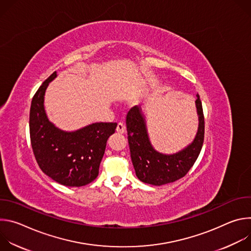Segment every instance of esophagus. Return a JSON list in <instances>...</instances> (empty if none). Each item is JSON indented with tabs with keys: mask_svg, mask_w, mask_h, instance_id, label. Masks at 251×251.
Listing matches in <instances>:
<instances>
[{
	"mask_svg": "<svg viewBox=\"0 0 251 251\" xmlns=\"http://www.w3.org/2000/svg\"><path fill=\"white\" fill-rule=\"evenodd\" d=\"M125 125L122 123V122H119L118 124H117V128H116V131L118 132V133H121V134H123L124 132H125Z\"/></svg>",
	"mask_w": 251,
	"mask_h": 251,
	"instance_id": "obj_1",
	"label": "esophagus"
}]
</instances>
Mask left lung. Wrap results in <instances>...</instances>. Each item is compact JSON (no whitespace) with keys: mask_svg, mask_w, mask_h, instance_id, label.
Here are the masks:
<instances>
[{"mask_svg":"<svg viewBox=\"0 0 251 251\" xmlns=\"http://www.w3.org/2000/svg\"><path fill=\"white\" fill-rule=\"evenodd\" d=\"M196 100L199 114V130L194 142L183 151L163 155L155 151L148 138L144 116L138 106L129 110L126 117L128 144L131 160L140 181L162 186L177 181L187 175L197 161L204 138V116L200 95Z\"/></svg>","mask_w":251,"mask_h":251,"instance_id":"left-lung-1","label":"left lung"}]
</instances>
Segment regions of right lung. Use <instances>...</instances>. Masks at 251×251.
Instances as JSON below:
<instances>
[{
    "mask_svg": "<svg viewBox=\"0 0 251 251\" xmlns=\"http://www.w3.org/2000/svg\"><path fill=\"white\" fill-rule=\"evenodd\" d=\"M55 76L54 71L32 97L30 144L39 167L47 176L63 186L82 187L97 177L107 139L115 133L117 123H94L75 132H63L54 127L46 115L44 98Z\"/></svg>",
    "mask_w": 251,
    "mask_h": 251,
    "instance_id": "obj_1",
    "label": "right lung"
}]
</instances>
